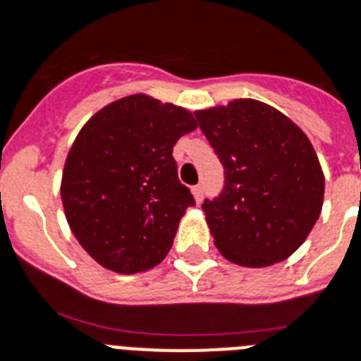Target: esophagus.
Wrapping results in <instances>:
<instances>
[{"instance_id":"34e87169","label":"esophagus","mask_w":361,"mask_h":361,"mask_svg":"<svg viewBox=\"0 0 361 361\" xmlns=\"http://www.w3.org/2000/svg\"><path fill=\"white\" fill-rule=\"evenodd\" d=\"M192 196H195V200L200 204V202L204 200V187H202V185L192 187Z\"/></svg>"}]
</instances>
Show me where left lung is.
<instances>
[{"instance_id": "8db88e82", "label": "left lung", "mask_w": 361, "mask_h": 361, "mask_svg": "<svg viewBox=\"0 0 361 361\" xmlns=\"http://www.w3.org/2000/svg\"><path fill=\"white\" fill-rule=\"evenodd\" d=\"M195 116L224 166L221 195L202 204L215 247L243 267L287 259L323 207V169L306 133L257 99H233Z\"/></svg>"}]
</instances>
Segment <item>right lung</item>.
Masks as SVG:
<instances>
[{
  "instance_id": "add662e5",
  "label": "right lung",
  "mask_w": 361,
  "mask_h": 361,
  "mask_svg": "<svg viewBox=\"0 0 361 361\" xmlns=\"http://www.w3.org/2000/svg\"><path fill=\"white\" fill-rule=\"evenodd\" d=\"M196 130L183 107L145 94L116 99L83 126L63 171L64 215L79 245L109 271L135 274L165 259L187 207L172 148Z\"/></svg>"
}]
</instances>
